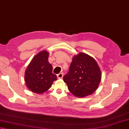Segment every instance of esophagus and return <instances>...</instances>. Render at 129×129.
<instances>
[{
    "mask_svg": "<svg viewBox=\"0 0 129 129\" xmlns=\"http://www.w3.org/2000/svg\"><path fill=\"white\" fill-rule=\"evenodd\" d=\"M57 79H62L63 77V74L62 73H59L58 74H57Z\"/></svg>",
    "mask_w": 129,
    "mask_h": 129,
    "instance_id": "34e87169",
    "label": "esophagus"
}]
</instances>
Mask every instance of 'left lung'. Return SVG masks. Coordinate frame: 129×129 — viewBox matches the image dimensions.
Segmentation results:
<instances>
[{"label": "left lung", "instance_id": "8db88e82", "mask_svg": "<svg viewBox=\"0 0 129 129\" xmlns=\"http://www.w3.org/2000/svg\"><path fill=\"white\" fill-rule=\"evenodd\" d=\"M101 72L96 60L84 53L73 57L69 70L63 80L68 90L76 97H85L98 88Z\"/></svg>", "mask_w": 129, "mask_h": 129}]
</instances>
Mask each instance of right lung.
<instances>
[{
    "label": "right lung",
    "instance_id": "1",
    "mask_svg": "<svg viewBox=\"0 0 129 129\" xmlns=\"http://www.w3.org/2000/svg\"><path fill=\"white\" fill-rule=\"evenodd\" d=\"M49 53L43 50L37 54L29 63L25 72L27 87L33 92L43 94L50 88L57 79L52 73L53 67L48 61Z\"/></svg>",
    "mask_w": 129,
    "mask_h": 129
}]
</instances>
